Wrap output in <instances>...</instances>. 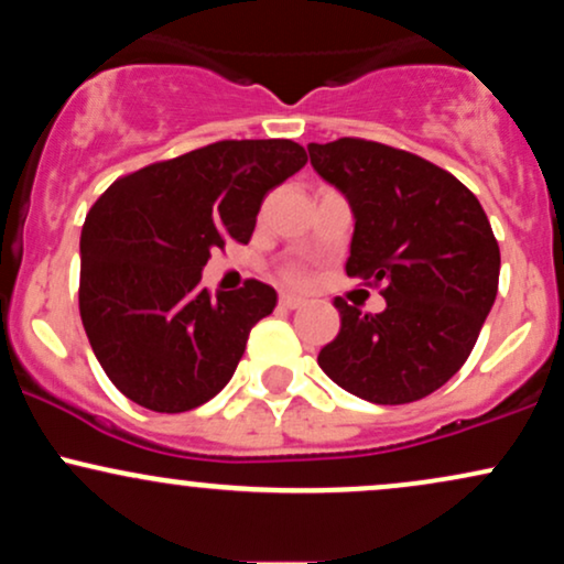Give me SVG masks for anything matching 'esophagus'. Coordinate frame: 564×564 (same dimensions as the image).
<instances>
[{"label":"esophagus","mask_w":564,"mask_h":564,"mask_svg":"<svg viewBox=\"0 0 564 564\" xmlns=\"http://www.w3.org/2000/svg\"><path fill=\"white\" fill-rule=\"evenodd\" d=\"M278 304H281L283 310H296V307H302L304 300H302V296H296V294H281Z\"/></svg>","instance_id":"1"}]
</instances>
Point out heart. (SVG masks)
Segmentation results:
<instances>
[{
    "label": "heart",
    "instance_id": "obj_1",
    "mask_svg": "<svg viewBox=\"0 0 564 564\" xmlns=\"http://www.w3.org/2000/svg\"><path fill=\"white\" fill-rule=\"evenodd\" d=\"M289 281H302V273H296V270H291Z\"/></svg>",
    "mask_w": 564,
    "mask_h": 564
}]
</instances>
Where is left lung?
<instances>
[{
  "label": "left lung",
  "instance_id": "obj_1",
  "mask_svg": "<svg viewBox=\"0 0 564 564\" xmlns=\"http://www.w3.org/2000/svg\"><path fill=\"white\" fill-rule=\"evenodd\" d=\"M310 164L347 198L355 230L347 275L384 283L364 315L334 300L341 328L318 366L368 403L440 390L469 358L496 302L501 254L480 200L451 172L381 142H310Z\"/></svg>",
  "mask_w": 564,
  "mask_h": 564
}]
</instances>
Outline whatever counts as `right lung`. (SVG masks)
Here are the masks:
<instances>
[{
  "instance_id": "1",
  "label": "right lung",
  "mask_w": 564,
  "mask_h": 564,
  "mask_svg": "<svg viewBox=\"0 0 564 564\" xmlns=\"http://www.w3.org/2000/svg\"><path fill=\"white\" fill-rule=\"evenodd\" d=\"M307 164L291 140H223L127 174L82 228L79 313L95 358L132 403L204 405L228 384L278 294L260 281L212 296L200 270L249 243L262 198Z\"/></svg>"
}]
</instances>
